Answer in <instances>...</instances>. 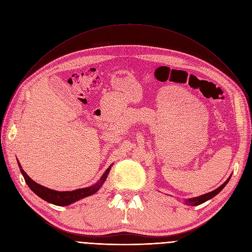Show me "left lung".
I'll use <instances>...</instances> for the list:
<instances>
[{"label": "left lung", "instance_id": "1", "mask_svg": "<svg viewBox=\"0 0 252 252\" xmlns=\"http://www.w3.org/2000/svg\"><path fill=\"white\" fill-rule=\"evenodd\" d=\"M230 177H231V175L226 179V181L220 187V188H218L217 189H214V190H212V191H210V192H207V193H205V194H202V195H199V196H196V197H192V198H188V199H185V202L187 203V204H189V205H191V206H196V205H199V204H201V203H203V202H205V201H207V200H209V199H211L212 197H214L215 195L217 194H219L223 189H224V187L227 185V183L229 182V179H230Z\"/></svg>", "mask_w": 252, "mask_h": 252}]
</instances>
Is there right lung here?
<instances>
[{"label": "right lung", "instance_id": "obj_1", "mask_svg": "<svg viewBox=\"0 0 252 252\" xmlns=\"http://www.w3.org/2000/svg\"><path fill=\"white\" fill-rule=\"evenodd\" d=\"M18 164L20 167V170L25 178V182L28 185V187L32 189V191L33 193L37 194L39 197H41L42 199H44L45 201H48L49 203L55 204V205H59V206H65V205H69L71 203H74L82 198H85L87 196L93 195L94 193H95L96 191L99 190V189L102 187L103 183L105 182V179L107 177V174H109L112 166L110 165L109 168H107L104 173L101 175V177L98 179V182L96 184H94V186H91L89 188H85V189H79L76 190H71V191H58V190H54L51 189H48L44 186H41L39 184H37L35 182H33L32 179L25 172V170L22 168V165L20 164L19 160H18Z\"/></svg>", "mask_w": 252, "mask_h": 252}]
</instances>
